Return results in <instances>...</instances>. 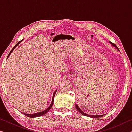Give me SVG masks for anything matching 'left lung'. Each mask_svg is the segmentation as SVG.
<instances>
[{"label":"left lung","mask_w":132,"mask_h":132,"mask_svg":"<svg viewBox=\"0 0 132 132\" xmlns=\"http://www.w3.org/2000/svg\"><path fill=\"white\" fill-rule=\"evenodd\" d=\"M109 43H110L111 44H112V45L113 46H114L115 48H116L117 49V50L119 51V49H118V48L117 47V46L115 44L112 43V42H111L110 41H109ZM76 109H77V111H79V112L80 113H81L82 115H83L84 116H87V117H90V118H100V117H103V116L104 115H88V114H87V113H86L85 112H82L81 109H80V108L79 107V106H78V105H76Z\"/></svg>","instance_id":"obj_1"}]
</instances>
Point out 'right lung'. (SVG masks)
I'll list each match as a JSON object with an SVG mask.
<instances>
[{"instance_id":"1","label":"right lung","mask_w":132,"mask_h":132,"mask_svg":"<svg viewBox=\"0 0 132 132\" xmlns=\"http://www.w3.org/2000/svg\"><path fill=\"white\" fill-rule=\"evenodd\" d=\"M23 40H21V41H19V42H18V43H17L16 45H15L14 46V47H13V48L12 49V51H10V52L9 53V55H8V56H7V59H8V57H9L10 55L11 54V53H12V52H13V51L14 50L15 48L16 47V46L18 45H19L20 43V42H21L22 41H23ZM56 91H57V90H56L55 91L54 93H53V96H52V102H51V104H50V105L49 106L48 108H46V109H45V110H44L43 111L40 112H37V113H31V114H30V113H24V115H25L26 116H27V117H30V118H36V117H41V116H43L44 115L46 114V113H47L50 110L51 108V107H52V105H53V100H54V97H55V94H56Z\"/></svg>"}]
</instances>
